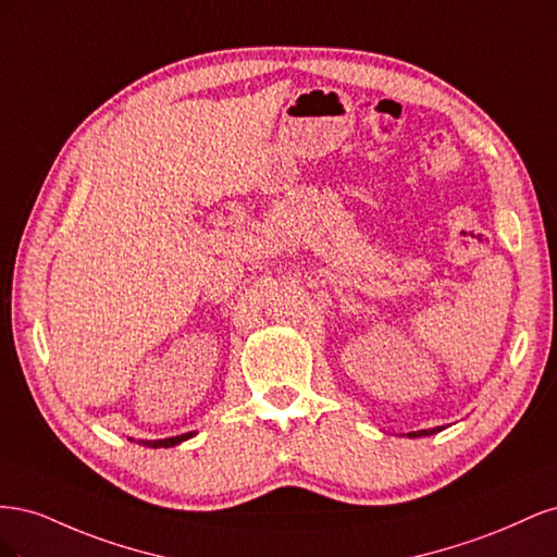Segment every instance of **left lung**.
Listing matches in <instances>:
<instances>
[{
  "label": "left lung",
  "instance_id": "left-lung-1",
  "mask_svg": "<svg viewBox=\"0 0 557 557\" xmlns=\"http://www.w3.org/2000/svg\"><path fill=\"white\" fill-rule=\"evenodd\" d=\"M436 430H442V428H436ZM436 430H423V432H413V434H409V436H420V434H434Z\"/></svg>",
  "mask_w": 557,
  "mask_h": 557
}]
</instances>
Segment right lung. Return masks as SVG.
I'll list each match as a JSON object with an SVG mask.
<instances>
[{
  "label": "right lung",
  "instance_id": "obj_1",
  "mask_svg": "<svg viewBox=\"0 0 557 557\" xmlns=\"http://www.w3.org/2000/svg\"><path fill=\"white\" fill-rule=\"evenodd\" d=\"M193 432L188 434H181V436H170V440H158V442H144V446H150V448H170V446H176L185 440H190Z\"/></svg>",
  "mask_w": 557,
  "mask_h": 557
}]
</instances>
